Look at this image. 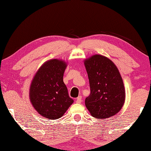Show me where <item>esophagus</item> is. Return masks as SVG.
Segmentation results:
<instances>
[{
	"label": "esophagus",
	"mask_w": 151,
	"mask_h": 151,
	"mask_svg": "<svg viewBox=\"0 0 151 151\" xmlns=\"http://www.w3.org/2000/svg\"><path fill=\"white\" fill-rule=\"evenodd\" d=\"M81 102H82V97H81V96H79V97L76 98V103H78V104H80Z\"/></svg>",
	"instance_id": "1"
}]
</instances>
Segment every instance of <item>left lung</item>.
<instances>
[{"instance_id": "left-lung-1", "label": "left lung", "mask_w": 151, "mask_h": 151, "mask_svg": "<svg viewBox=\"0 0 151 151\" xmlns=\"http://www.w3.org/2000/svg\"><path fill=\"white\" fill-rule=\"evenodd\" d=\"M90 86L85 104L93 117L106 119L117 114L125 101V89L120 73L111 60L95 54L84 61Z\"/></svg>"}]
</instances>
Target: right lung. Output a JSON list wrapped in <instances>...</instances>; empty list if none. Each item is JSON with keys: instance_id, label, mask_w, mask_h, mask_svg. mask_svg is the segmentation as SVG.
Wrapping results in <instances>:
<instances>
[{"instance_id": "add662e5", "label": "right lung", "mask_w": 151, "mask_h": 151, "mask_svg": "<svg viewBox=\"0 0 151 151\" xmlns=\"http://www.w3.org/2000/svg\"><path fill=\"white\" fill-rule=\"evenodd\" d=\"M67 66L63 60H47L37 70L31 82L30 102L45 118L54 120L62 117L73 103L63 81Z\"/></svg>"}]
</instances>
